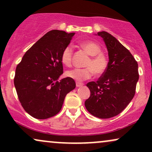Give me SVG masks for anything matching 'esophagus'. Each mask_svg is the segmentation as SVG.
Here are the masks:
<instances>
[{
	"label": "esophagus",
	"mask_w": 152,
	"mask_h": 152,
	"mask_svg": "<svg viewBox=\"0 0 152 152\" xmlns=\"http://www.w3.org/2000/svg\"><path fill=\"white\" fill-rule=\"evenodd\" d=\"M83 85V83H81V82H78V81H76V87H81Z\"/></svg>",
	"instance_id": "esophagus-1"
}]
</instances>
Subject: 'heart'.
I'll list each match as a JSON object with an SVG mask.
<instances>
[{"instance_id":"b5f03b06","label":"heart","mask_w":152,"mask_h":152,"mask_svg":"<svg viewBox=\"0 0 152 152\" xmlns=\"http://www.w3.org/2000/svg\"><path fill=\"white\" fill-rule=\"evenodd\" d=\"M80 46L84 49L91 56L90 58L85 64V68H77L67 71L66 75L68 77L73 78L78 81L88 79L96 74V76H102L106 72L109 66V62L102 51L100 46L94 41H86L80 43ZM73 58V48L67 46L63 50L61 55V60L64 65L71 66Z\"/></svg>"}]
</instances>
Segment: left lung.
<instances>
[{
    "instance_id": "8db88e82",
    "label": "left lung",
    "mask_w": 152,
    "mask_h": 152,
    "mask_svg": "<svg viewBox=\"0 0 152 152\" xmlns=\"http://www.w3.org/2000/svg\"><path fill=\"white\" fill-rule=\"evenodd\" d=\"M98 36L108 49L109 66L98 81L86 84L91 95L85 106L96 117L109 118L119 114L134 98L139 75L137 61L129 50L109 33L102 31Z\"/></svg>"
}]
</instances>
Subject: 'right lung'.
I'll return each instance as SVG.
<instances>
[{
  "label": "right lung",
  "instance_id": "right-lung-1",
  "mask_svg": "<svg viewBox=\"0 0 152 152\" xmlns=\"http://www.w3.org/2000/svg\"><path fill=\"white\" fill-rule=\"evenodd\" d=\"M74 33L53 30L29 48L17 65L14 85L19 102L33 117L46 119L61 109L66 94L76 83L66 77L58 81L64 72L61 55Z\"/></svg>",
  "mask_w": 152,
  "mask_h": 152
}]
</instances>
